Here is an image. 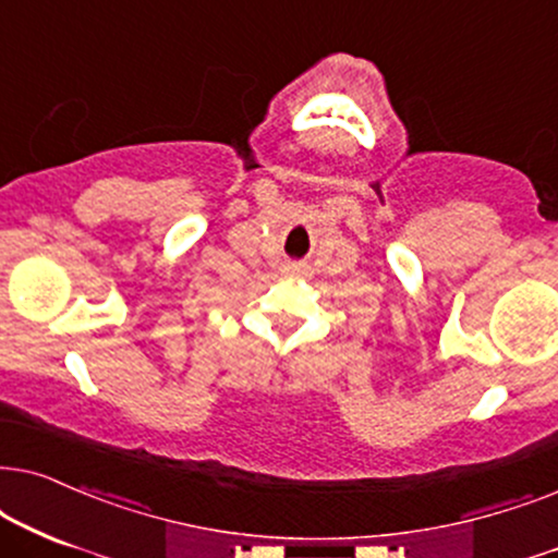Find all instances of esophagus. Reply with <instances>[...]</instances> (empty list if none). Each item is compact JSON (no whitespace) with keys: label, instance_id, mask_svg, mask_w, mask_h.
Returning <instances> with one entry per match:
<instances>
[{"label":"esophagus","instance_id":"34e87169","mask_svg":"<svg viewBox=\"0 0 558 558\" xmlns=\"http://www.w3.org/2000/svg\"><path fill=\"white\" fill-rule=\"evenodd\" d=\"M283 272L286 275H303V272H306V267H303V265H288Z\"/></svg>","mask_w":558,"mask_h":558}]
</instances>
